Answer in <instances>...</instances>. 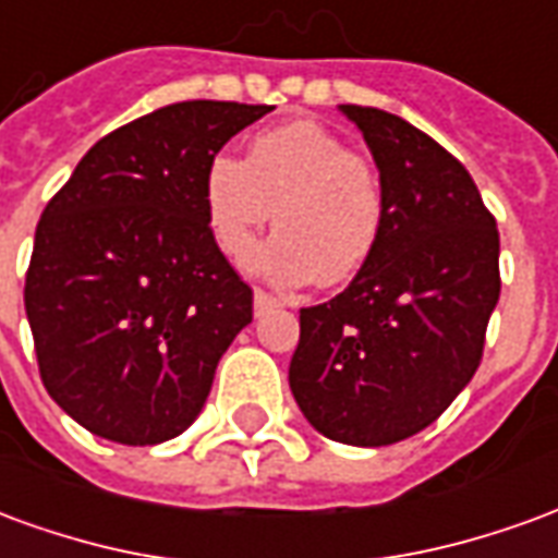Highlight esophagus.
<instances>
[{
  "label": "esophagus",
  "instance_id": "34e87169",
  "mask_svg": "<svg viewBox=\"0 0 558 558\" xmlns=\"http://www.w3.org/2000/svg\"><path fill=\"white\" fill-rule=\"evenodd\" d=\"M271 307H280L278 295H271V292H266V290H256L254 292V311H256V316L266 314V311H271Z\"/></svg>",
  "mask_w": 558,
  "mask_h": 558
}]
</instances>
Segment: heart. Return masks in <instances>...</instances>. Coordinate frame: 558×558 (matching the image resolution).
I'll use <instances>...</instances> for the list:
<instances>
[{
	"label": "heart",
	"instance_id": "1",
	"mask_svg": "<svg viewBox=\"0 0 558 558\" xmlns=\"http://www.w3.org/2000/svg\"><path fill=\"white\" fill-rule=\"evenodd\" d=\"M203 206L211 239L232 263L251 256L275 208L280 232L256 266L280 287L347 283L371 263L386 227L374 160L307 119L256 134L244 160L215 155Z\"/></svg>",
	"mask_w": 558,
	"mask_h": 558
}]
</instances>
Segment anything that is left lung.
<instances>
[{
  "mask_svg": "<svg viewBox=\"0 0 558 558\" xmlns=\"http://www.w3.org/2000/svg\"><path fill=\"white\" fill-rule=\"evenodd\" d=\"M386 187L371 263L299 311L292 398L335 442L379 448L439 418L475 376L499 302V230L460 160L400 116L340 104Z\"/></svg>",
  "mask_w": 558,
  "mask_h": 558,
  "instance_id": "1",
  "label": "left lung"
}]
</instances>
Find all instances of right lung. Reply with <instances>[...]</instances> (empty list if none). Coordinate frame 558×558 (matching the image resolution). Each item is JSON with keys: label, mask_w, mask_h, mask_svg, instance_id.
Wrapping results in <instances>:
<instances>
[{"label": "right lung", "mask_w": 558, "mask_h": 558, "mask_svg": "<svg viewBox=\"0 0 558 558\" xmlns=\"http://www.w3.org/2000/svg\"><path fill=\"white\" fill-rule=\"evenodd\" d=\"M271 107L182 101L116 128L47 203L26 316L47 395L95 436L158 445L196 421L254 292L208 232V160Z\"/></svg>", "instance_id": "1"}]
</instances>
